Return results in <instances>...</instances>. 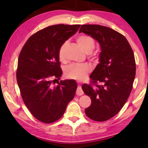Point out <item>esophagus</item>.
Wrapping results in <instances>:
<instances>
[{
	"label": "esophagus",
	"mask_w": 148,
	"mask_h": 148,
	"mask_svg": "<svg viewBox=\"0 0 148 148\" xmlns=\"http://www.w3.org/2000/svg\"><path fill=\"white\" fill-rule=\"evenodd\" d=\"M83 94H84L83 90H82V89L81 86H80V85H79L78 87H77V88L76 95H82Z\"/></svg>",
	"instance_id": "esophagus-1"
}]
</instances>
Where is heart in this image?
I'll return each mask as SVG.
<instances>
[{"label":"heart","mask_w":148,"mask_h":148,"mask_svg":"<svg viewBox=\"0 0 148 148\" xmlns=\"http://www.w3.org/2000/svg\"><path fill=\"white\" fill-rule=\"evenodd\" d=\"M76 42L82 50L87 54L91 53L95 48V41L91 36L86 34L79 35L76 38ZM68 42H65L59 49V58L60 61H64L66 59V49ZM91 72V67L88 64H72L64 69V75L68 78L82 81L87 77Z\"/></svg>","instance_id":"b5f03b06"}]
</instances>
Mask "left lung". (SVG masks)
<instances>
[{"label":"left lung","mask_w":148,"mask_h":148,"mask_svg":"<svg viewBox=\"0 0 148 148\" xmlns=\"http://www.w3.org/2000/svg\"><path fill=\"white\" fill-rule=\"evenodd\" d=\"M81 32L98 42L101 49L99 63L89 76L94 86H82L91 99L85 113L94 121H104L118 113L131 93L136 75L134 53L123 35L109 27L83 25Z\"/></svg>","instance_id":"1"}]
</instances>
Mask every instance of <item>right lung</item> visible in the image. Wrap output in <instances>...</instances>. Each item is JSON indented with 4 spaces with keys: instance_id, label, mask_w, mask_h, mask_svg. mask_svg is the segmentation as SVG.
Returning <instances> with one entry per match:
<instances>
[{
    "instance_id": "right-lung-1",
    "label": "right lung",
    "mask_w": 148,
    "mask_h": 148,
    "mask_svg": "<svg viewBox=\"0 0 148 148\" xmlns=\"http://www.w3.org/2000/svg\"><path fill=\"white\" fill-rule=\"evenodd\" d=\"M80 25L59 24L38 31L27 40L20 52L17 82L25 104L35 118L51 123L61 118L74 97V79H60L59 49L77 31ZM54 79V80L53 79Z\"/></svg>"
}]
</instances>
